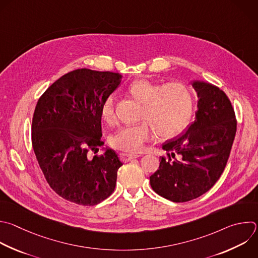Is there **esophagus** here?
Here are the masks:
<instances>
[{
  "label": "esophagus",
  "instance_id": "34e87169",
  "mask_svg": "<svg viewBox=\"0 0 258 258\" xmlns=\"http://www.w3.org/2000/svg\"><path fill=\"white\" fill-rule=\"evenodd\" d=\"M119 157L120 159L123 161V162H128L135 158H138L140 157V155H134V154H126V153H120L119 154Z\"/></svg>",
  "mask_w": 258,
  "mask_h": 258
}]
</instances>
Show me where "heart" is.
Masks as SVG:
<instances>
[{"instance_id": "heart-1", "label": "heart", "mask_w": 258, "mask_h": 258, "mask_svg": "<svg viewBox=\"0 0 258 258\" xmlns=\"http://www.w3.org/2000/svg\"><path fill=\"white\" fill-rule=\"evenodd\" d=\"M128 93L142 103L140 118L146 120L119 128L110 139V144L115 149L139 153L153 137L154 130L160 138H171L181 133L191 119L195 97L190 88L183 83L170 82L161 86L157 82L138 80L130 85ZM100 114L105 122L113 123V95L104 99Z\"/></svg>"}]
</instances>
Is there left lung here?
Returning <instances> with one entry per match:
<instances>
[{"instance_id": "8db88e82", "label": "left lung", "mask_w": 258, "mask_h": 258, "mask_svg": "<svg viewBox=\"0 0 258 258\" xmlns=\"http://www.w3.org/2000/svg\"><path fill=\"white\" fill-rule=\"evenodd\" d=\"M191 85L199 98L195 121L183 135L163 144L168 159L161 157L159 169L150 176L153 190L174 203L197 199L214 186L226 167L237 128L224 91L203 81Z\"/></svg>"}]
</instances>
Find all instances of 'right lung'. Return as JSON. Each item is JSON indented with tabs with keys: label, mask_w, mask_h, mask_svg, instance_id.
Returning <instances> with one entry per match:
<instances>
[{
	"label": "right lung",
	"mask_w": 258,
	"mask_h": 258,
	"mask_svg": "<svg viewBox=\"0 0 258 258\" xmlns=\"http://www.w3.org/2000/svg\"><path fill=\"white\" fill-rule=\"evenodd\" d=\"M118 73L79 69L70 72L38 99L32 118V146L49 186L62 199L94 206L114 190L122 165L101 140L100 107L121 82Z\"/></svg>",
	"instance_id": "add662e5"
}]
</instances>
